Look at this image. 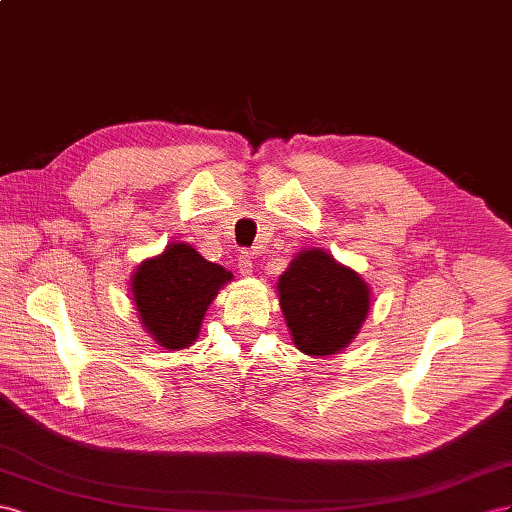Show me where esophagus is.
I'll return each instance as SVG.
<instances>
[{
  "label": "esophagus",
  "instance_id": "obj_1",
  "mask_svg": "<svg viewBox=\"0 0 512 512\" xmlns=\"http://www.w3.org/2000/svg\"><path fill=\"white\" fill-rule=\"evenodd\" d=\"M253 259H255V253L251 251H242L240 257H238V270L242 276H251L253 274Z\"/></svg>",
  "mask_w": 512,
  "mask_h": 512
}]
</instances>
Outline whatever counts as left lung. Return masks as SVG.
Instances as JSON below:
<instances>
[{
  "instance_id": "left-lung-1",
  "label": "left lung",
  "mask_w": 512,
  "mask_h": 512,
  "mask_svg": "<svg viewBox=\"0 0 512 512\" xmlns=\"http://www.w3.org/2000/svg\"><path fill=\"white\" fill-rule=\"evenodd\" d=\"M276 289L291 339L300 352L317 358L352 343L371 309L362 276L321 248L296 255Z\"/></svg>"
}]
</instances>
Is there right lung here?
Masks as SVG:
<instances>
[{
  "label": "right lung",
  "mask_w": 512,
  "mask_h": 512,
  "mask_svg": "<svg viewBox=\"0 0 512 512\" xmlns=\"http://www.w3.org/2000/svg\"><path fill=\"white\" fill-rule=\"evenodd\" d=\"M231 272L203 259L184 242L145 259L130 279L143 328L165 349H184L197 339L203 315Z\"/></svg>",
  "instance_id": "1"
}]
</instances>
